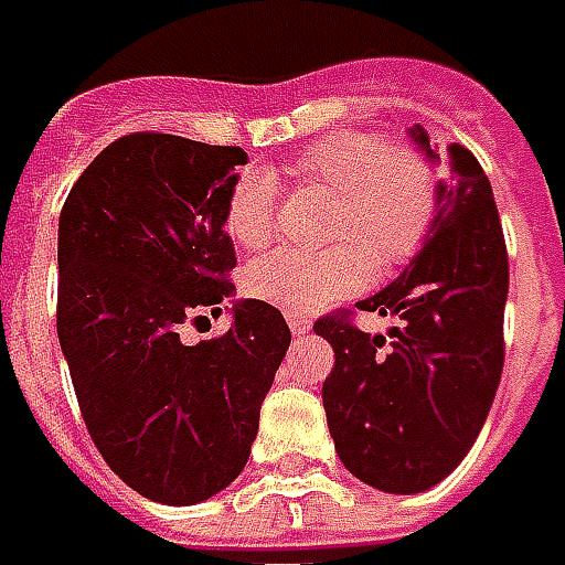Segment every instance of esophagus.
I'll return each mask as SVG.
<instances>
[{"label": "esophagus", "mask_w": 565, "mask_h": 565, "mask_svg": "<svg viewBox=\"0 0 565 565\" xmlns=\"http://www.w3.org/2000/svg\"><path fill=\"white\" fill-rule=\"evenodd\" d=\"M286 321H288V330H291L295 337H307L309 330H312V324H309V318L298 316V312H288Z\"/></svg>", "instance_id": "1"}]
</instances>
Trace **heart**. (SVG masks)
I'll list each match as a JSON object with an SVG mask.
<instances>
[{"label":"heart","instance_id":"heart-1","mask_svg":"<svg viewBox=\"0 0 565 565\" xmlns=\"http://www.w3.org/2000/svg\"><path fill=\"white\" fill-rule=\"evenodd\" d=\"M298 175L337 196L330 237L342 244L324 253L277 249L256 258L244 270L249 298L307 316L360 291L372 277V262L402 265L423 244L435 211V178L414 151H390L375 134H337L300 157ZM277 207L274 172L249 167L228 190L223 228L241 249H262L277 232Z\"/></svg>","mask_w":565,"mask_h":565}]
</instances>
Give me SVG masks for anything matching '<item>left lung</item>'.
I'll return each mask as SVG.
<instances>
[{"label": "left lung", "mask_w": 565, "mask_h": 565, "mask_svg": "<svg viewBox=\"0 0 565 565\" xmlns=\"http://www.w3.org/2000/svg\"><path fill=\"white\" fill-rule=\"evenodd\" d=\"M408 137L440 169L435 217L405 270L358 303L398 328L387 343L339 316L316 321L337 358L321 387L330 438L360 482L387 494L438 486L473 447L503 372L509 295L503 228L479 160L459 142L438 154L419 125Z\"/></svg>", "instance_id": "8db88e82"}]
</instances>
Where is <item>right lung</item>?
Here are the masks:
<instances>
[{
	"label": "right lung",
	"instance_id": "right-lung-1",
	"mask_svg": "<svg viewBox=\"0 0 565 565\" xmlns=\"http://www.w3.org/2000/svg\"><path fill=\"white\" fill-rule=\"evenodd\" d=\"M244 148L130 134L79 175L58 217V342L109 468L142 498L193 507L232 486L291 330L232 300V328L196 345L181 324L235 295L223 207Z\"/></svg>",
	"mask_w": 565,
	"mask_h": 565
}]
</instances>
